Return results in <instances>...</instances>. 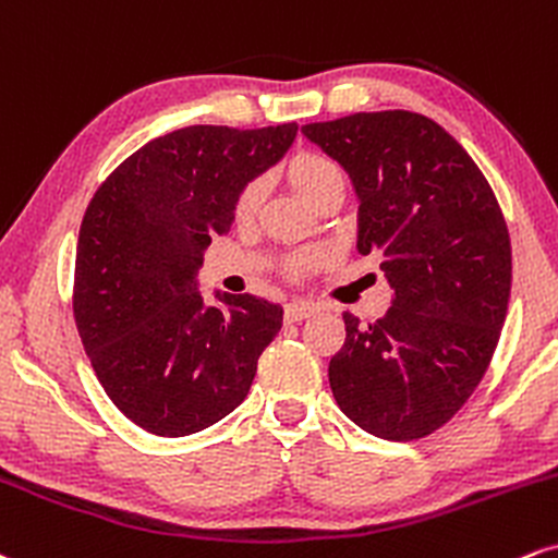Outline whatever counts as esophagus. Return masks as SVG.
Wrapping results in <instances>:
<instances>
[{"label":"esophagus","instance_id":"esophagus-1","mask_svg":"<svg viewBox=\"0 0 558 558\" xmlns=\"http://www.w3.org/2000/svg\"><path fill=\"white\" fill-rule=\"evenodd\" d=\"M313 313H316V307L307 305V303H290L284 307V318L287 320H303V318H311Z\"/></svg>","mask_w":558,"mask_h":558}]
</instances>
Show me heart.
Instances as JSON below:
<instances>
[{
    "label": "heart",
    "mask_w": 558,
    "mask_h": 558,
    "mask_svg": "<svg viewBox=\"0 0 558 558\" xmlns=\"http://www.w3.org/2000/svg\"><path fill=\"white\" fill-rule=\"evenodd\" d=\"M287 177L303 198L316 203L329 193H344L347 174L342 163L331 156L320 154V150H300L294 154L290 161H287ZM266 198V180L264 177H253L245 185L240 187L238 198H234V216L238 219H251V216L258 211L260 203ZM307 264V260H300V264L292 266V271H300Z\"/></svg>",
    "instance_id": "1"
}]
</instances>
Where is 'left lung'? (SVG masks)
<instances>
[{"label":"left lung","mask_w":558,"mask_h":558,"mask_svg":"<svg viewBox=\"0 0 558 558\" xmlns=\"http://www.w3.org/2000/svg\"><path fill=\"white\" fill-rule=\"evenodd\" d=\"M303 133L355 185L357 251L381 255L391 307L344 313L329 363L339 410L386 441L441 428L488 371L512 290V245L494 190L441 124L415 111H357Z\"/></svg>","instance_id":"left-lung-1"}]
</instances>
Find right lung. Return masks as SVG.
I'll return each instance as SVG.
<instances>
[{
  "instance_id": "add662e5",
  "label": "right lung",
  "mask_w": 558,
  "mask_h": 558,
  "mask_svg": "<svg viewBox=\"0 0 558 558\" xmlns=\"http://www.w3.org/2000/svg\"><path fill=\"white\" fill-rule=\"evenodd\" d=\"M298 124H193L154 137L111 172L85 208L72 313L85 355L124 417L154 436L198 434L251 391L281 305L195 284L203 251L227 234L234 198L274 167Z\"/></svg>"
}]
</instances>
